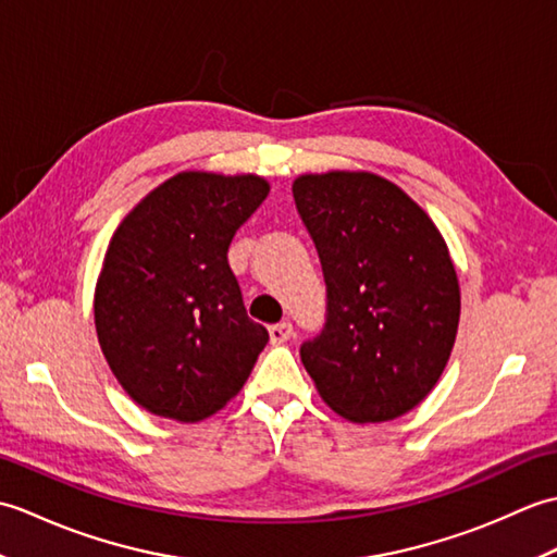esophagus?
Segmentation results:
<instances>
[{
  "mask_svg": "<svg viewBox=\"0 0 557 557\" xmlns=\"http://www.w3.org/2000/svg\"><path fill=\"white\" fill-rule=\"evenodd\" d=\"M270 342L272 345H285L287 339H292V335H294V327H292V323H277V325H270Z\"/></svg>",
  "mask_w": 557,
  "mask_h": 557,
  "instance_id": "34e87169",
  "label": "esophagus"
}]
</instances>
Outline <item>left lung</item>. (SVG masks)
<instances>
[{
  "instance_id": "left-lung-1",
  "label": "left lung",
  "mask_w": 557,
  "mask_h": 557,
  "mask_svg": "<svg viewBox=\"0 0 557 557\" xmlns=\"http://www.w3.org/2000/svg\"><path fill=\"white\" fill-rule=\"evenodd\" d=\"M292 194L327 287L306 371L339 417L393 421L429 397L455 347L459 280L443 234L373 172L299 174Z\"/></svg>"
}]
</instances>
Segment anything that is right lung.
Here are the masks:
<instances>
[{"label": "right lung", "mask_w": 557, "mask_h": 557, "mask_svg": "<svg viewBox=\"0 0 557 557\" xmlns=\"http://www.w3.org/2000/svg\"><path fill=\"white\" fill-rule=\"evenodd\" d=\"M268 194L258 174L180 172L114 230L92 301L98 342L126 395L156 417L218 413L268 345L227 260Z\"/></svg>", "instance_id": "obj_1"}]
</instances>
